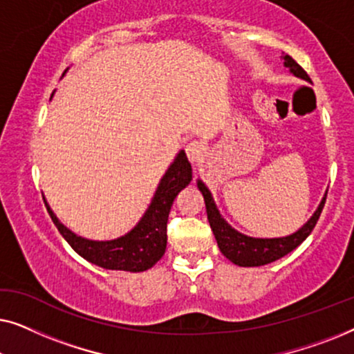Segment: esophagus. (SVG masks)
Returning <instances> with one entry per match:
<instances>
[{"label": "esophagus", "mask_w": 354, "mask_h": 354, "mask_svg": "<svg viewBox=\"0 0 354 354\" xmlns=\"http://www.w3.org/2000/svg\"><path fill=\"white\" fill-rule=\"evenodd\" d=\"M185 153H187L188 161H190L192 164H196V162H200V159L203 158L205 147H203V143H200V142H190L185 147Z\"/></svg>", "instance_id": "esophagus-1"}]
</instances>
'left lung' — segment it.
Instances as JSON below:
<instances>
[{
  "label": "left lung",
  "instance_id": "1",
  "mask_svg": "<svg viewBox=\"0 0 354 354\" xmlns=\"http://www.w3.org/2000/svg\"><path fill=\"white\" fill-rule=\"evenodd\" d=\"M282 61L290 74H293L295 77H298V79L306 80L311 84L309 75L303 71L301 66L297 64V61H295L292 56L283 55ZM196 185L198 190L201 192L203 198H205L207 221H209L212 234L216 236L217 246H219L221 253L234 264L241 266V268H258V266L274 263V261L283 258L285 254H288L290 251H293L297 246L301 245L303 241L308 239V235L313 232L314 225H316L319 216H321L322 212L324 203H326L327 198L326 192V195L322 196V200L319 203L317 209L314 211V214L309 217L306 224H303L297 232H293V234L285 236H275V239H258V236L245 235L234 229V227L222 217L219 209H217L214 198H212L209 188L205 185V182L198 178Z\"/></svg>",
  "mask_w": 354,
  "mask_h": 354
}]
</instances>
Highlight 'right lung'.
Listing matches in <instances>:
<instances>
[{
	"label": "right lung",
	"mask_w": 354,
	"mask_h": 354,
	"mask_svg": "<svg viewBox=\"0 0 354 354\" xmlns=\"http://www.w3.org/2000/svg\"><path fill=\"white\" fill-rule=\"evenodd\" d=\"M192 182V166L180 149L161 177L151 203L133 229L113 240H90L77 235L57 219L48 205L51 221L82 258L103 269L143 272L162 258L167 245V217L176 196Z\"/></svg>",
	"instance_id": "1"
}]
</instances>
